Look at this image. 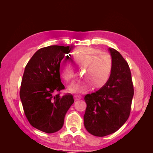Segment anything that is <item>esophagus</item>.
Instances as JSON below:
<instances>
[{
	"label": "esophagus",
	"instance_id": "1",
	"mask_svg": "<svg viewBox=\"0 0 153 153\" xmlns=\"http://www.w3.org/2000/svg\"><path fill=\"white\" fill-rule=\"evenodd\" d=\"M74 98H75V100H78L82 99V97L81 96H79V95H75V96H74Z\"/></svg>",
	"mask_w": 153,
	"mask_h": 153
}]
</instances>
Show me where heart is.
Listing matches in <instances>:
<instances>
[{
	"instance_id": "b5f03b06",
	"label": "heart",
	"mask_w": 153,
	"mask_h": 153,
	"mask_svg": "<svg viewBox=\"0 0 153 153\" xmlns=\"http://www.w3.org/2000/svg\"><path fill=\"white\" fill-rule=\"evenodd\" d=\"M73 59L77 68L84 69L82 77L85 79L69 86L70 92L81 93L92 86L99 89L108 82L113 68L112 57L109 53L97 49L81 48L73 52ZM59 73L66 82L73 79V68L66 58L60 62Z\"/></svg>"
}]
</instances>
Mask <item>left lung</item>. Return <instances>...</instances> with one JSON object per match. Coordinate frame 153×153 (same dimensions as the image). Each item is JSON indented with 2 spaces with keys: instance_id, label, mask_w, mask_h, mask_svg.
<instances>
[{
  "instance_id": "8db88e82",
  "label": "left lung",
  "mask_w": 153,
  "mask_h": 153,
  "mask_svg": "<svg viewBox=\"0 0 153 153\" xmlns=\"http://www.w3.org/2000/svg\"><path fill=\"white\" fill-rule=\"evenodd\" d=\"M113 68L108 82L98 91L85 96L84 126L92 135L105 137L117 131L128 120L134 94L131 73L120 53L108 48Z\"/></svg>"
}]
</instances>
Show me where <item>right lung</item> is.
Returning <instances> with one entry per match:
<instances>
[{
	"instance_id": "right-lung-1",
	"label": "right lung",
	"mask_w": 153,
	"mask_h": 153,
	"mask_svg": "<svg viewBox=\"0 0 153 153\" xmlns=\"http://www.w3.org/2000/svg\"><path fill=\"white\" fill-rule=\"evenodd\" d=\"M69 48L52 45L40 48L27 64L22 77L20 96L25 116L32 126L47 133L62 128L65 115L74 103L71 94L54 95L65 88L59 64Z\"/></svg>"
}]
</instances>
